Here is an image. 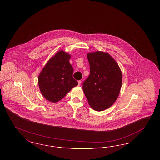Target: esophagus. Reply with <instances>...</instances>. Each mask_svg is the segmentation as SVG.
Returning <instances> with one entry per match:
<instances>
[{"instance_id":"obj_1","label":"esophagus","mask_w":160,"mask_h":160,"mask_svg":"<svg viewBox=\"0 0 160 160\" xmlns=\"http://www.w3.org/2000/svg\"><path fill=\"white\" fill-rule=\"evenodd\" d=\"M81 82H82V81H81V80H78V86H80Z\"/></svg>"}]
</instances>
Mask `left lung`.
Returning a JSON list of instances; mask_svg holds the SVG:
<instances>
[{
    "label": "left lung",
    "mask_w": 160,
    "mask_h": 160,
    "mask_svg": "<svg viewBox=\"0 0 160 160\" xmlns=\"http://www.w3.org/2000/svg\"><path fill=\"white\" fill-rule=\"evenodd\" d=\"M90 74L83 83V90L89 104L96 111L112 106L118 98L122 86L121 69L107 53L95 52L87 54Z\"/></svg>",
    "instance_id": "8db88e82"
}]
</instances>
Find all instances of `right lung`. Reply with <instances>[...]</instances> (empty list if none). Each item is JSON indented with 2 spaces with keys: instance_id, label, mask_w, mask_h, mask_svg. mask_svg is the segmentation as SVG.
<instances>
[{
  "instance_id": "right-lung-1",
  "label": "right lung",
  "mask_w": 160,
  "mask_h": 160,
  "mask_svg": "<svg viewBox=\"0 0 160 160\" xmlns=\"http://www.w3.org/2000/svg\"><path fill=\"white\" fill-rule=\"evenodd\" d=\"M71 55L61 50L51 58L38 76V85L46 99L56 102L78 85L69 63Z\"/></svg>"
}]
</instances>
